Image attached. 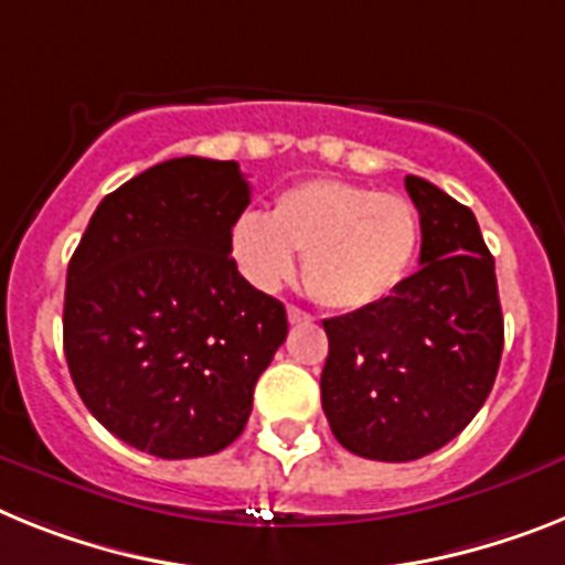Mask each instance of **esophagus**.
Wrapping results in <instances>:
<instances>
[{
	"mask_svg": "<svg viewBox=\"0 0 565 565\" xmlns=\"http://www.w3.org/2000/svg\"><path fill=\"white\" fill-rule=\"evenodd\" d=\"M287 319H290V324H301V321H310V312H305L301 307L290 305L287 307Z\"/></svg>",
	"mask_w": 565,
	"mask_h": 565,
	"instance_id": "1",
	"label": "esophagus"
}]
</instances>
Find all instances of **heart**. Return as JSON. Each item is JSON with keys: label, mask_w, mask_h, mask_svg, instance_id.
<instances>
[{"label": "heart", "mask_w": 565, "mask_h": 565, "mask_svg": "<svg viewBox=\"0 0 565 565\" xmlns=\"http://www.w3.org/2000/svg\"><path fill=\"white\" fill-rule=\"evenodd\" d=\"M419 212L407 198L339 178L301 180L269 215L241 212L230 258L258 290H278L301 253V287L327 310L355 312L399 290L419 253Z\"/></svg>", "instance_id": "1"}]
</instances>
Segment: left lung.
I'll return each mask as SVG.
<instances>
[{
    "instance_id": "left-lung-1",
    "label": "left lung",
    "mask_w": 565,
    "mask_h": 565,
    "mask_svg": "<svg viewBox=\"0 0 565 565\" xmlns=\"http://www.w3.org/2000/svg\"><path fill=\"white\" fill-rule=\"evenodd\" d=\"M419 210L414 275L382 305L324 319L321 407L350 454L411 462L466 428L494 387L502 310L480 224L451 194L407 174Z\"/></svg>"
}]
</instances>
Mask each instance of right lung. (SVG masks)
<instances>
[{"mask_svg":"<svg viewBox=\"0 0 565 565\" xmlns=\"http://www.w3.org/2000/svg\"><path fill=\"white\" fill-rule=\"evenodd\" d=\"M246 206L235 160H166L106 194L71 255V379L94 419L137 451H224L287 339L281 301L230 258V226Z\"/></svg>","mask_w":565,"mask_h":565,"instance_id":"add662e5","label":"right lung"}]
</instances>
